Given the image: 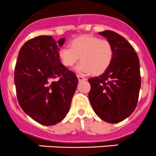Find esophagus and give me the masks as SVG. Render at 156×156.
I'll list each match as a JSON object with an SVG mask.
<instances>
[{
    "label": "esophagus",
    "instance_id": "obj_1",
    "mask_svg": "<svg viewBox=\"0 0 156 156\" xmlns=\"http://www.w3.org/2000/svg\"><path fill=\"white\" fill-rule=\"evenodd\" d=\"M77 77H78V79L79 82H82V81H86V78H84L83 76H82V75H79V74H78V75H77Z\"/></svg>",
    "mask_w": 156,
    "mask_h": 156
}]
</instances>
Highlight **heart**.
I'll return each mask as SVG.
<instances>
[{"label": "heart", "mask_w": 156, "mask_h": 156, "mask_svg": "<svg viewBox=\"0 0 156 156\" xmlns=\"http://www.w3.org/2000/svg\"><path fill=\"white\" fill-rule=\"evenodd\" d=\"M70 46L59 49V58L68 67L76 64L80 59L82 63L78 67L79 72L100 75L109 68L113 60V47L107 39L82 35L73 39Z\"/></svg>", "instance_id": "b5f03b06"}]
</instances>
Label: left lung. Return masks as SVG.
Here are the masks:
<instances>
[{"label":"left lung","mask_w":156,"mask_h":156,"mask_svg":"<svg viewBox=\"0 0 156 156\" xmlns=\"http://www.w3.org/2000/svg\"><path fill=\"white\" fill-rule=\"evenodd\" d=\"M99 34L112 44L114 58L104 74L89 79V99L102 120L118 123L130 115L137 104L141 84L140 63L133 47L122 36L112 30Z\"/></svg>","instance_id":"8db88e82"}]
</instances>
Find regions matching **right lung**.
Listing matches in <instances>:
<instances>
[{"label":"right lung","mask_w":156,"mask_h":156,"mask_svg":"<svg viewBox=\"0 0 156 156\" xmlns=\"http://www.w3.org/2000/svg\"><path fill=\"white\" fill-rule=\"evenodd\" d=\"M64 41L45 35L28 40L15 67L19 104L41 125H55L66 117L78 86L76 74L60 63L59 47Z\"/></svg>","instance_id":"obj_1"}]
</instances>
